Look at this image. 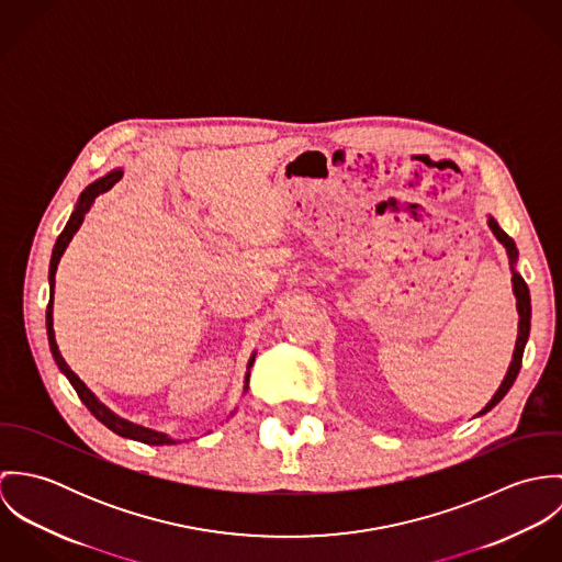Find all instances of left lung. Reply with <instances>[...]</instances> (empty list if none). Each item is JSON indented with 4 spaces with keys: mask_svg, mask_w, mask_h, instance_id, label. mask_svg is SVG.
Listing matches in <instances>:
<instances>
[{
    "mask_svg": "<svg viewBox=\"0 0 562 562\" xmlns=\"http://www.w3.org/2000/svg\"><path fill=\"white\" fill-rule=\"evenodd\" d=\"M488 229L493 232V236L497 238V241L504 244L506 248V255H508V261H510V270H513V292H515V299H517V312H519V333H517V341H515V352H513V361L508 366V372L499 385V390L493 394V398L486 402V406L482 408L479 415H484L486 411H491L497 402L502 401L508 390L513 387L517 374H519V368H521V357H524V348H526V341H528V335H530V318H532V307H530V290L526 285V281L521 279V274L515 270V263H517V246L513 238H508L499 225L495 223V218L488 216Z\"/></svg>",
    "mask_w": 562,
    "mask_h": 562,
    "instance_id": "1",
    "label": "left lung"
}]
</instances>
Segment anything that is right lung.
Listing matches in <instances>:
<instances>
[{"label":"right lung","instance_id":"1","mask_svg":"<svg viewBox=\"0 0 562 562\" xmlns=\"http://www.w3.org/2000/svg\"><path fill=\"white\" fill-rule=\"evenodd\" d=\"M123 177V170L116 168L112 172H108L105 177L92 181L78 199V205L69 218V223L65 225L63 234L58 236V240L54 244V250H52V261H49V305H47V339H49V348H52V355L60 368V372L69 379V383L74 385V390L78 392L80 401L86 404V408L101 422L105 424L112 432L121 435V437H127V439H136V441H143V443H149V446H170V443H177V439L168 437L166 432H158V430H151V428H145L140 424H134L125 417H119L114 411H110L103 402H99V398L83 385L80 381V376L67 366V361L63 359L60 350H58V344H56V335H54V285H56V270H58V263H60V257L65 252V248L69 246V241L74 240L76 232L80 229L81 223H83V216L88 214L90 205L94 203V199L103 192H108L119 179ZM255 361V352L250 355L248 359V366H246V376H244V392L248 390V376H250V366Z\"/></svg>","mask_w":562,"mask_h":562}]
</instances>
